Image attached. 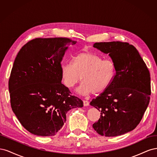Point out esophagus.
<instances>
[{"mask_svg": "<svg viewBox=\"0 0 157 157\" xmlns=\"http://www.w3.org/2000/svg\"><path fill=\"white\" fill-rule=\"evenodd\" d=\"M83 104H84V106H88L89 105V101L87 100H84Z\"/></svg>", "mask_w": 157, "mask_h": 157, "instance_id": "34e87169", "label": "esophagus"}]
</instances>
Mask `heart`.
I'll return each instance as SVG.
<instances>
[{
    "label": "heart",
    "mask_w": 157,
    "mask_h": 157,
    "mask_svg": "<svg viewBox=\"0 0 157 157\" xmlns=\"http://www.w3.org/2000/svg\"><path fill=\"white\" fill-rule=\"evenodd\" d=\"M116 73L115 64L109 59H103L92 52L76 55L72 64L64 63L61 67V77L65 87L71 89L81 80L77 92L80 96L103 92L112 82Z\"/></svg>",
    "instance_id": "1"
}]
</instances>
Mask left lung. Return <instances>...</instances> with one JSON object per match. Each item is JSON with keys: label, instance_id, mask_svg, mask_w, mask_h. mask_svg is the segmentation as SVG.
I'll list each match as a JSON object with an SVG mask.
<instances>
[{"label": "left lung", "instance_id": "obj_1", "mask_svg": "<svg viewBox=\"0 0 157 157\" xmlns=\"http://www.w3.org/2000/svg\"><path fill=\"white\" fill-rule=\"evenodd\" d=\"M94 47L109 54L115 64L116 73L108 88L90 102L101 112L92 126L101 136L124 134L139 124L148 107L149 71L138 51L128 42H96Z\"/></svg>", "mask_w": 157, "mask_h": 157}]
</instances>
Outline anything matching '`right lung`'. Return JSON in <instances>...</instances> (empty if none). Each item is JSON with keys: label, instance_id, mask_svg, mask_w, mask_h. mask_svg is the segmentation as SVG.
Returning a JSON list of instances; mask_svg holds the SVG:
<instances>
[{"label": "right lung", "instance_id": "obj_1", "mask_svg": "<svg viewBox=\"0 0 157 157\" xmlns=\"http://www.w3.org/2000/svg\"><path fill=\"white\" fill-rule=\"evenodd\" d=\"M76 42L68 38H36L18 52L8 82L10 103L21 125L33 134L55 136L67 111L83 107L61 83V61Z\"/></svg>", "mask_w": 157, "mask_h": 157}]
</instances>
